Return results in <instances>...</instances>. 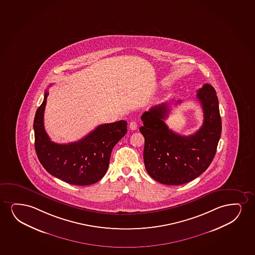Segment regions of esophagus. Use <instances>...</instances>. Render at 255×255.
I'll list each match as a JSON object with an SVG mask.
<instances>
[{
	"instance_id": "1",
	"label": "esophagus",
	"mask_w": 255,
	"mask_h": 255,
	"mask_svg": "<svg viewBox=\"0 0 255 255\" xmlns=\"http://www.w3.org/2000/svg\"><path fill=\"white\" fill-rule=\"evenodd\" d=\"M129 129H131V130H136L137 129V124H136V121L130 122V124H129Z\"/></svg>"
}]
</instances>
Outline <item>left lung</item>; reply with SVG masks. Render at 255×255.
I'll return each instance as SVG.
<instances>
[{
	"instance_id": "obj_1",
	"label": "left lung",
	"mask_w": 255,
	"mask_h": 255,
	"mask_svg": "<svg viewBox=\"0 0 255 255\" xmlns=\"http://www.w3.org/2000/svg\"><path fill=\"white\" fill-rule=\"evenodd\" d=\"M196 98L204 119L202 127L190 136H181L166 125L170 111L168 102L153 106L141 117L144 165L156 182L166 185L187 183L202 175L215 157L222 134L218 98L209 84L197 91Z\"/></svg>"
}]
</instances>
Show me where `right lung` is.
<instances>
[{
	"mask_svg": "<svg viewBox=\"0 0 255 255\" xmlns=\"http://www.w3.org/2000/svg\"><path fill=\"white\" fill-rule=\"evenodd\" d=\"M48 93L37 109L34 120V147L44 169L73 185H91L106 175L113 147L127 132V122L98 126L78 142L60 144L51 141L44 127V111Z\"/></svg>",
	"mask_w": 255,
	"mask_h": 255,
	"instance_id": "add662e5",
	"label": "right lung"
}]
</instances>
